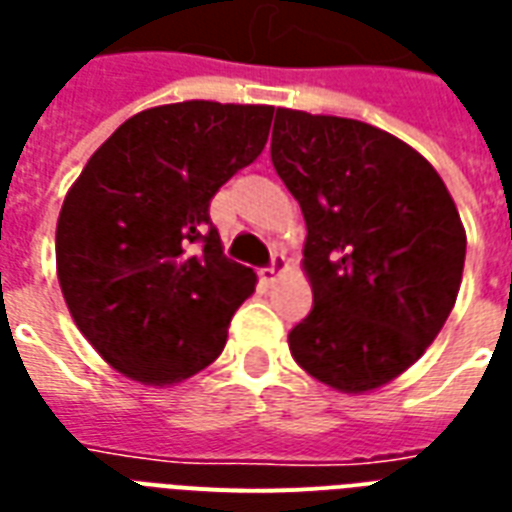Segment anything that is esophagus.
Returning a JSON list of instances; mask_svg holds the SVG:
<instances>
[{"label":"esophagus","instance_id":"esophagus-1","mask_svg":"<svg viewBox=\"0 0 512 512\" xmlns=\"http://www.w3.org/2000/svg\"><path fill=\"white\" fill-rule=\"evenodd\" d=\"M284 271H287V257H284V252H273L271 265H268V268H263V271H260V276H263V281L273 284V281L279 279Z\"/></svg>","mask_w":512,"mask_h":512}]
</instances>
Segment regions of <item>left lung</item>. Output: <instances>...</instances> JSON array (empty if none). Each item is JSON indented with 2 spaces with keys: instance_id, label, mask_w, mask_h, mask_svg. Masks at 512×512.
Instances as JSON below:
<instances>
[{
  "instance_id": "obj_1",
  "label": "left lung",
  "mask_w": 512,
  "mask_h": 512,
  "mask_svg": "<svg viewBox=\"0 0 512 512\" xmlns=\"http://www.w3.org/2000/svg\"><path fill=\"white\" fill-rule=\"evenodd\" d=\"M273 167L300 201L313 311L289 332L305 372L340 393L404 374L460 292L465 228L433 164L372 124L279 108Z\"/></svg>"
}]
</instances>
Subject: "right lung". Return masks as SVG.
Here are the masks:
<instances>
[{"label":"right lung","instance_id":"right-lung-1","mask_svg":"<svg viewBox=\"0 0 512 512\" xmlns=\"http://www.w3.org/2000/svg\"><path fill=\"white\" fill-rule=\"evenodd\" d=\"M273 106L183 100L140 111L84 164L55 231L71 319L116 372L175 385L207 369L255 292L209 220L217 188L263 154Z\"/></svg>","mask_w":512,"mask_h":512}]
</instances>
